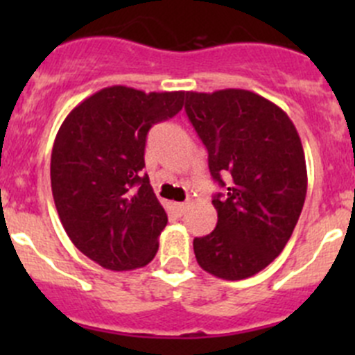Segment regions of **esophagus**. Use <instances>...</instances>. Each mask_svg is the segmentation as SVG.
I'll list each match as a JSON object with an SVG mask.
<instances>
[{
    "instance_id": "obj_1",
    "label": "esophagus",
    "mask_w": 355,
    "mask_h": 355,
    "mask_svg": "<svg viewBox=\"0 0 355 355\" xmlns=\"http://www.w3.org/2000/svg\"><path fill=\"white\" fill-rule=\"evenodd\" d=\"M189 207V202H173V209L177 211L178 214H184L185 211H187Z\"/></svg>"
}]
</instances>
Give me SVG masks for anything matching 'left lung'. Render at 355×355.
I'll list each match as a JSON object with an SVG mask.
<instances>
[{"instance_id":"1","label":"left lung","mask_w":355,"mask_h":355,"mask_svg":"<svg viewBox=\"0 0 355 355\" xmlns=\"http://www.w3.org/2000/svg\"><path fill=\"white\" fill-rule=\"evenodd\" d=\"M185 98L211 177L223 187L213 199L216 228L194 239L196 259L214 277L244 280L273 263L292 237L307 192L302 142L288 114L256 92Z\"/></svg>"}]
</instances>
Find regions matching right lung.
Masks as SVG:
<instances>
[{"mask_svg":"<svg viewBox=\"0 0 355 355\" xmlns=\"http://www.w3.org/2000/svg\"><path fill=\"white\" fill-rule=\"evenodd\" d=\"M184 91L111 85L68 113L51 153V191L63 228L82 254L111 271L151 263L166 211L142 173L146 139L175 116Z\"/></svg>","mask_w":355,"mask_h":355,"instance_id":"right-lung-1","label":"right lung"}]
</instances>
